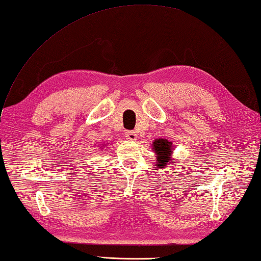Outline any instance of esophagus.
I'll use <instances>...</instances> for the list:
<instances>
[{
    "label": "esophagus",
    "mask_w": 261,
    "mask_h": 261,
    "mask_svg": "<svg viewBox=\"0 0 261 261\" xmlns=\"http://www.w3.org/2000/svg\"><path fill=\"white\" fill-rule=\"evenodd\" d=\"M126 137H127V139L129 140H136L137 139V134L133 130H129V132H126Z\"/></svg>",
    "instance_id": "1"
}]
</instances>
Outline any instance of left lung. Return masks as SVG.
<instances>
[{"label": "left lung", "mask_w": 261, "mask_h": 261, "mask_svg": "<svg viewBox=\"0 0 261 261\" xmlns=\"http://www.w3.org/2000/svg\"><path fill=\"white\" fill-rule=\"evenodd\" d=\"M151 147L154 153H156V165L158 168L163 169L172 165V161L174 159L171 157V153L173 151V146L171 142L164 138L154 139Z\"/></svg>", "instance_id": "1"}]
</instances>
